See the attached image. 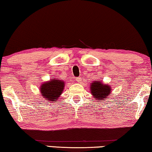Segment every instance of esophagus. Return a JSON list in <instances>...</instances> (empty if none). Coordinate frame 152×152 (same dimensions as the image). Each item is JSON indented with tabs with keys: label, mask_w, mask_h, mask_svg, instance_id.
Returning <instances> with one entry per match:
<instances>
[{
	"label": "esophagus",
	"mask_w": 152,
	"mask_h": 152,
	"mask_svg": "<svg viewBox=\"0 0 152 152\" xmlns=\"http://www.w3.org/2000/svg\"><path fill=\"white\" fill-rule=\"evenodd\" d=\"M81 80H82V78H81L80 77H79V78H76V81H77V82H78V83L80 82Z\"/></svg>",
	"instance_id": "1"
}]
</instances>
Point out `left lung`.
I'll list each match as a JSON object with an SVG mask.
<instances>
[{"label":"left lung","mask_w":152,"mask_h":152,"mask_svg":"<svg viewBox=\"0 0 152 152\" xmlns=\"http://www.w3.org/2000/svg\"><path fill=\"white\" fill-rule=\"evenodd\" d=\"M91 92L94 98L97 100H104L108 95H110V87L99 81H94L91 84Z\"/></svg>","instance_id":"8db88e82"}]
</instances>
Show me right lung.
Listing matches in <instances>:
<instances>
[{"mask_svg": "<svg viewBox=\"0 0 152 152\" xmlns=\"http://www.w3.org/2000/svg\"><path fill=\"white\" fill-rule=\"evenodd\" d=\"M64 86V81L53 79L50 82L42 84L40 89L41 95L42 98L46 99V100L54 102V99H57L62 94Z\"/></svg>", "mask_w": 152, "mask_h": 152, "instance_id": "right-lung-1", "label": "right lung"}]
</instances>
